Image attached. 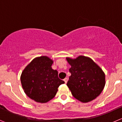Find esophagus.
Masks as SVG:
<instances>
[{"instance_id": "34e87169", "label": "esophagus", "mask_w": 122, "mask_h": 122, "mask_svg": "<svg viewBox=\"0 0 122 122\" xmlns=\"http://www.w3.org/2000/svg\"><path fill=\"white\" fill-rule=\"evenodd\" d=\"M63 80H64L65 83L66 84L67 82H68V78H65V79Z\"/></svg>"}]
</instances>
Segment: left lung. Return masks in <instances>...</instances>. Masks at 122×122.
Wrapping results in <instances>:
<instances>
[{"mask_svg":"<svg viewBox=\"0 0 122 122\" xmlns=\"http://www.w3.org/2000/svg\"><path fill=\"white\" fill-rule=\"evenodd\" d=\"M71 66L67 86L73 97L82 102L92 101L101 93L105 85V73L91 58L79 56L66 57Z\"/></svg>","mask_w":122,"mask_h":122,"instance_id":"left-lung-1","label":"left lung"}]
</instances>
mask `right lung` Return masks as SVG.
<instances>
[{
    "mask_svg": "<svg viewBox=\"0 0 122 122\" xmlns=\"http://www.w3.org/2000/svg\"><path fill=\"white\" fill-rule=\"evenodd\" d=\"M53 60L46 56L37 57L24 69L20 76L24 92L28 97L39 103H46L56 95L59 86L65 83L52 69Z\"/></svg>",
    "mask_w": 122,
    "mask_h": 122,
    "instance_id": "add662e5",
    "label": "right lung"
}]
</instances>
